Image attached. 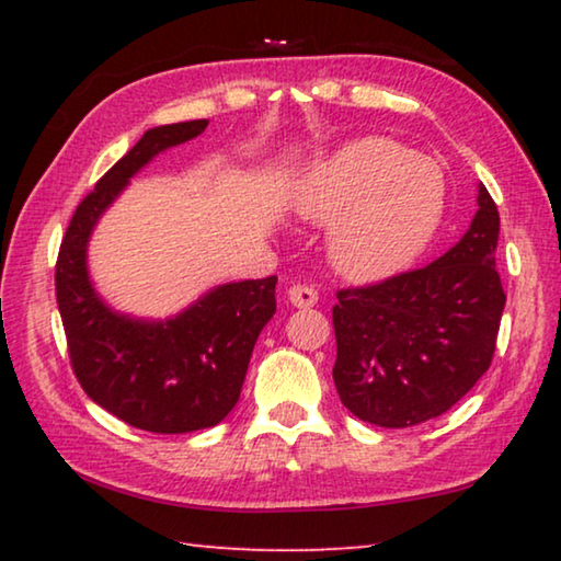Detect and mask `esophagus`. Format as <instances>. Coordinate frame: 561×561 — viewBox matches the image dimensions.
<instances>
[{"label":"esophagus","mask_w":561,"mask_h":561,"mask_svg":"<svg viewBox=\"0 0 561 561\" xmlns=\"http://www.w3.org/2000/svg\"><path fill=\"white\" fill-rule=\"evenodd\" d=\"M287 297L291 301V307L309 309V307H314V304H317L319 294H317L314 287H307V284H294V287L287 291Z\"/></svg>","instance_id":"obj_1"}]
</instances>
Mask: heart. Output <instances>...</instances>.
Returning a JSON list of instances; mask_svg holds the SVG:
<instances>
[{"label": "heart", "mask_w": 561, "mask_h": 561, "mask_svg": "<svg viewBox=\"0 0 561 561\" xmlns=\"http://www.w3.org/2000/svg\"><path fill=\"white\" fill-rule=\"evenodd\" d=\"M445 201L438 160L386 136L348 140L314 160L291 193L304 220L331 222V264L354 282L408 267L438 232Z\"/></svg>", "instance_id": "b5f03b06"}]
</instances>
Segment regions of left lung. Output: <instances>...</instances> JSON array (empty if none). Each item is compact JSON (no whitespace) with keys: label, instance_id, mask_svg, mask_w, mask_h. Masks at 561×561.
<instances>
[{"label":"left lung","instance_id":"1","mask_svg":"<svg viewBox=\"0 0 561 561\" xmlns=\"http://www.w3.org/2000/svg\"><path fill=\"white\" fill-rule=\"evenodd\" d=\"M500 215L478 185V213L443 257L374 287L339 291L334 383L341 403L381 428L438 417L488 371L505 291L495 270Z\"/></svg>","mask_w":561,"mask_h":561}]
</instances>
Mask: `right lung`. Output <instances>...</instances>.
<instances>
[{
    "mask_svg": "<svg viewBox=\"0 0 561 561\" xmlns=\"http://www.w3.org/2000/svg\"><path fill=\"white\" fill-rule=\"evenodd\" d=\"M205 128L203 118L146 130L76 207L56 260V301L76 378L103 411L150 433H193L225 421L240 401L260 331L277 311V277L217 284L168 319L123 314L93 287L89 242L103 213L150 160Z\"/></svg>",
    "mask_w": 561,
    "mask_h": 561,
    "instance_id": "1",
    "label": "right lung"
}]
</instances>
